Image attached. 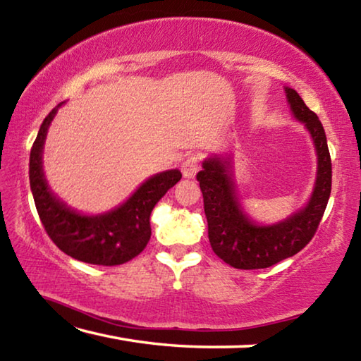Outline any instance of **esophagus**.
<instances>
[{
  "label": "esophagus",
  "instance_id": "1",
  "mask_svg": "<svg viewBox=\"0 0 361 361\" xmlns=\"http://www.w3.org/2000/svg\"><path fill=\"white\" fill-rule=\"evenodd\" d=\"M199 170V157L197 156H189L185 162L181 164V173L185 178H192Z\"/></svg>",
  "mask_w": 361,
  "mask_h": 361
}]
</instances>
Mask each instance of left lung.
<instances>
[{"label": "left lung", "mask_w": 361, "mask_h": 361, "mask_svg": "<svg viewBox=\"0 0 361 361\" xmlns=\"http://www.w3.org/2000/svg\"><path fill=\"white\" fill-rule=\"evenodd\" d=\"M295 118L302 122L317 151V180L309 204L290 218L259 226L242 210L232 181L229 159L213 156L197 173L209 223V240L218 258L235 269H264L290 258L312 240L331 194V157L325 129L295 89L285 87Z\"/></svg>", "instance_id": "left-lung-1"}]
</instances>
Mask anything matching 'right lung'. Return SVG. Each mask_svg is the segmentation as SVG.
Returning a JSON list of instances; mask_svg holds the SVG:
<instances>
[{
	"label": "right lung",
	"instance_id": "obj_1",
	"mask_svg": "<svg viewBox=\"0 0 361 361\" xmlns=\"http://www.w3.org/2000/svg\"><path fill=\"white\" fill-rule=\"evenodd\" d=\"M60 106L62 103L42 121L30 152V188L41 223L51 240L71 258L99 266L124 264L148 245L151 212L181 180V172L167 170L151 176L124 204L103 215L87 216L71 210L52 194L42 172V146Z\"/></svg>",
	"mask_w": 361,
	"mask_h": 361
}]
</instances>
